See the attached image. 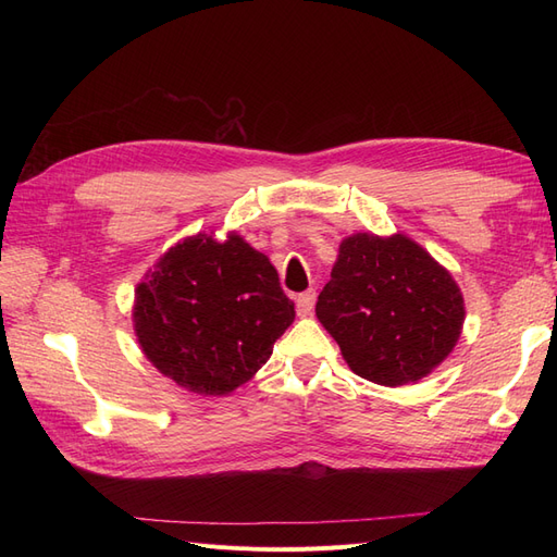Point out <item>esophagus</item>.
Returning a JSON list of instances; mask_svg holds the SVG:
<instances>
[{
  "label": "esophagus",
  "mask_w": 557,
  "mask_h": 557,
  "mask_svg": "<svg viewBox=\"0 0 557 557\" xmlns=\"http://www.w3.org/2000/svg\"><path fill=\"white\" fill-rule=\"evenodd\" d=\"M295 301H297V313L299 315H309L313 311V305H315V293L313 290L301 293V295H297Z\"/></svg>",
  "instance_id": "34e87169"
}]
</instances>
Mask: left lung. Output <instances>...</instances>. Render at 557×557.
<instances>
[{"instance_id":"8db88e82","label":"left lung","mask_w":557,"mask_h":557,"mask_svg":"<svg viewBox=\"0 0 557 557\" xmlns=\"http://www.w3.org/2000/svg\"><path fill=\"white\" fill-rule=\"evenodd\" d=\"M315 315L358 376L404 385L428 376L458 342V283L404 234H352L339 246Z\"/></svg>"}]
</instances>
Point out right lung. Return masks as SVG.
I'll list each match as a JSON object with an SVG mask.
<instances>
[{"label": "right lung", "instance_id": "1", "mask_svg": "<svg viewBox=\"0 0 557 557\" xmlns=\"http://www.w3.org/2000/svg\"><path fill=\"white\" fill-rule=\"evenodd\" d=\"M293 318L274 264L237 234L225 244L207 234L176 244L134 297L146 358L197 395L246 383Z\"/></svg>", "mask_w": 557, "mask_h": 557}]
</instances>
